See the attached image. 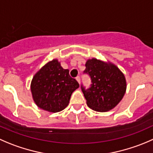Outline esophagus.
I'll list each match as a JSON object with an SVG mask.
<instances>
[{"mask_svg": "<svg viewBox=\"0 0 153 153\" xmlns=\"http://www.w3.org/2000/svg\"><path fill=\"white\" fill-rule=\"evenodd\" d=\"M76 80H77V81H78V83H81V78H80V77L79 76H78V77H76Z\"/></svg>", "mask_w": 153, "mask_h": 153, "instance_id": "obj_1", "label": "esophagus"}]
</instances>
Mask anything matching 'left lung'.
Returning <instances> with one entry per match:
<instances>
[{"instance_id":"obj_1","label":"left lung","mask_w":153,"mask_h":153,"mask_svg":"<svg viewBox=\"0 0 153 153\" xmlns=\"http://www.w3.org/2000/svg\"><path fill=\"white\" fill-rule=\"evenodd\" d=\"M84 73L91 78L90 87L86 90L81 85L87 105L92 110L106 112L117 106L126 90L124 74L116 65L92 58L86 62Z\"/></svg>"}]
</instances>
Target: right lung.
<instances>
[{
  "instance_id": "add662e5",
  "label": "right lung",
  "mask_w": 153,
  "mask_h": 153,
  "mask_svg": "<svg viewBox=\"0 0 153 153\" xmlns=\"http://www.w3.org/2000/svg\"><path fill=\"white\" fill-rule=\"evenodd\" d=\"M60 63L54 59L34 75L30 84L33 99L39 108L51 113L63 111L69 105L72 93L79 87Z\"/></svg>"
}]
</instances>
